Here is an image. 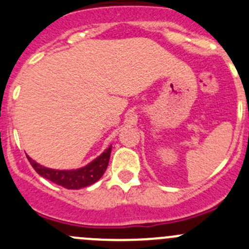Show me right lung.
I'll return each instance as SVG.
<instances>
[{
    "label": "right lung",
    "mask_w": 249,
    "mask_h": 249,
    "mask_svg": "<svg viewBox=\"0 0 249 249\" xmlns=\"http://www.w3.org/2000/svg\"><path fill=\"white\" fill-rule=\"evenodd\" d=\"M110 152H112V146L108 147L100 157H97L95 160L89 163L88 165L75 169V170H55V169L46 168V166L36 163L29 156L26 157H28L31 166L35 169L38 175L47 178V180H51L57 185L63 186L64 189L79 190L92 185L102 178L108 166Z\"/></svg>",
    "instance_id": "1"
}]
</instances>
